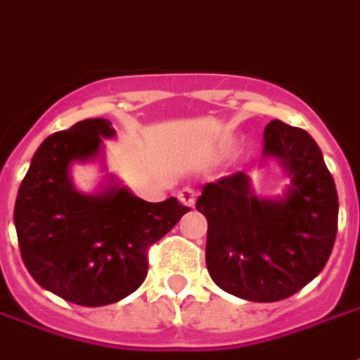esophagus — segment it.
Segmentation results:
<instances>
[{"mask_svg": "<svg viewBox=\"0 0 360 360\" xmlns=\"http://www.w3.org/2000/svg\"><path fill=\"white\" fill-rule=\"evenodd\" d=\"M177 198H179L181 204H185V206H188V208H193L196 202V193L193 191V188H183V191H179Z\"/></svg>", "mask_w": 360, "mask_h": 360, "instance_id": "esophagus-1", "label": "esophagus"}]
</instances>
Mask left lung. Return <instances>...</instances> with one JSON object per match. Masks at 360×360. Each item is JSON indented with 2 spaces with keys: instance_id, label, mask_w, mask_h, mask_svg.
I'll use <instances>...</instances> for the list:
<instances>
[{
  "instance_id": "8db88e82",
  "label": "left lung",
  "mask_w": 360,
  "mask_h": 360,
  "mask_svg": "<svg viewBox=\"0 0 360 360\" xmlns=\"http://www.w3.org/2000/svg\"><path fill=\"white\" fill-rule=\"evenodd\" d=\"M289 177L279 196H258L249 175L206 183L196 210L208 219L206 266L216 285L239 299L291 297L322 271L338 233V191L307 131L274 119L264 129L262 165Z\"/></svg>"
}]
</instances>
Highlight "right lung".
<instances>
[{
	"label": "right lung",
	"instance_id": "1",
	"mask_svg": "<svg viewBox=\"0 0 360 360\" xmlns=\"http://www.w3.org/2000/svg\"><path fill=\"white\" fill-rule=\"evenodd\" d=\"M115 139L108 119H84L48 136L30 160L15 202L20 257L36 283L81 307L111 304L136 291L148 274L146 250L188 212L177 198L146 202L108 175L81 193L73 164L98 160Z\"/></svg>",
	"mask_w": 360,
	"mask_h": 360
}]
</instances>
